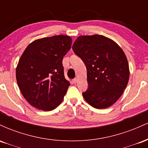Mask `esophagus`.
<instances>
[{
  "label": "esophagus",
  "instance_id": "1",
  "mask_svg": "<svg viewBox=\"0 0 148 148\" xmlns=\"http://www.w3.org/2000/svg\"><path fill=\"white\" fill-rule=\"evenodd\" d=\"M72 82L74 83V84H76V83H77V79H76H76H73V80H72Z\"/></svg>",
  "mask_w": 148,
  "mask_h": 148
}]
</instances>
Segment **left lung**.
I'll return each mask as SVG.
<instances>
[{
    "label": "left lung",
    "instance_id": "obj_1",
    "mask_svg": "<svg viewBox=\"0 0 148 148\" xmlns=\"http://www.w3.org/2000/svg\"><path fill=\"white\" fill-rule=\"evenodd\" d=\"M72 49L87 69L88 87L82 93L84 99L98 109L111 106L128 84L130 70L125 53L114 41L99 35L79 37Z\"/></svg>",
    "mask_w": 148,
    "mask_h": 148
}]
</instances>
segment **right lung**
Instances as JSON below:
<instances>
[{"label":"right lung","instance_id":"add662e5","mask_svg":"<svg viewBox=\"0 0 148 148\" xmlns=\"http://www.w3.org/2000/svg\"><path fill=\"white\" fill-rule=\"evenodd\" d=\"M72 38L56 35L30 43L16 69L22 95L31 106L52 111L60 104L70 84L64 76L62 59L71 48Z\"/></svg>","mask_w":148,"mask_h":148}]
</instances>
